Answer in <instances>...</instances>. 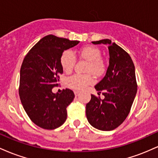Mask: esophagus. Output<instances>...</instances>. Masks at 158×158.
Returning <instances> with one entry per match:
<instances>
[{
    "instance_id": "34e87169",
    "label": "esophagus",
    "mask_w": 158,
    "mask_h": 158,
    "mask_svg": "<svg viewBox=\"0 0 158 158\" xmlns=\"http://www.w3.org/2000/svg\"><path fill=\"white\" fill-rule=\"evenodd\" d=\"M81 92L79 91V90H74V94H75V96L76 97H78V96L80 94Z\"/></svg>"
}]
</instances>
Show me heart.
<instances>
[{"label": "heart", "mask_w": 158, "mask_h": 158, "mask_svg": "<svg viewBox=\"0 0 158 158\" xmlns=\"http://www.w3.org/2000/svg\"><path fill=\"white\" fill-rule=\"evenodd\" d=\"M79 55L82 59L88 61L86 71L94 73V75H100L105 69L104 61L101 59L102 52L99 48L94 46H85L79 50ZM77 61V58L72 51L64 50L60 57V64L62 70L68 73L73 70ZM94 79L90 73L75 74L67 79V84L70 88L74 90H84L88 85L93 84Z\"/></svg>", "instance_id": "obj_1"}]
</instances>
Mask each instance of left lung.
<instances>
[{
    "label": "left lung",
    "mask_w": 158,
    "mask_h": 158,
    "mask_svg": "<svg viewBox=\"0 0 158 158\" xmlns=\"http://www.w3.org/2000/svg\"><path fill=\"white\" fill-rule=\"evenodd\" d=\"M108 46L109 65L104 78L95 85L104 99L91 95L86 105V117L94 128L111 131L120 126L131 110L137 90L135 68L131 56L109 39L92 41Z\"/></svg>",
    "instance_id": "left-lung-1"
}]
</instances>
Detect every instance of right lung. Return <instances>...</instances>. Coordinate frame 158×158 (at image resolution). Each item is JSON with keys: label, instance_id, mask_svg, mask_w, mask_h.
Segmentation results:
<instances>
[{"label": "right lung", "instance_id": "1", "mask_svg": "<svg viewBox=\"0 0 158 158\" xmlns=\"http://www.w3.org/2000/svg\"><path fill=\"white\" fill-rule=\"evenodd\" d=\"M79 41L48 35L42 38L23 59L20 70L19 96L30 119L38 126L52 130L67 119V107L73 100V90L52 93L63 73L60 57L64 50L76 46Z\"/></svg>", "mask_w": 158, "mask_h": 158}]
</instances>
